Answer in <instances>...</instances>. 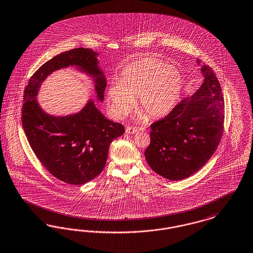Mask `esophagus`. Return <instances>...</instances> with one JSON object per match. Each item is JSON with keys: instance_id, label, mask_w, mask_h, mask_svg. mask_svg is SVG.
Wrapping results in <instances>:
<instances>
[{"instance_id": "obj_1", "label": "esophagus", "mask_w": 253, "mask_h": 253, "mask_svg": "<svg viewBox=\"0 0 253 253\" xmlns=\"http://www.w3.org/2000/svg\"><path fill=\"white\" fill-rule=\"evenodd\" d=\"M137 131H138V129H137L136 127H131V126H128V127L126 128V132H127V133H129V134H131V133H135Z\"/></svg>"}]
</instances>
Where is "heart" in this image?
Instances as JSON below:
<instances>
[{
  "mask_svg": "<svg viewBox=\"0 0 253 253\" xmlns=\"http://www.w3.org/2000/svg\"><path fill=\"white\" fill-rule=\"evenodd\" d=\"M182 89L180 71L153 57H143L128 65L120 83L106 90V100L116 119L126 117L137 97L138 108L147 117L156 119L171 111Z\"/></svg>",
  "mask_w": 253,
  "mask_h": 253,
  "instance_id": "1",
  "label": "heart"
}]
</instances>
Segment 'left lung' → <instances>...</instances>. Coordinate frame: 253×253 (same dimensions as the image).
<instances>
[{
    "label": "left lung",
    "instance_id": "obj_1",
    "mask_svg": "<svg viewBox=\"0 0 253 253\" xmlns=\"http://www.w3.org/2000/svg\"><path fill=\"white\" fill-rule=\"evenodd\" d=\"M201 71L204 79L192 96L151 125L145 158L153 171L170 181L186 179L201 169L221 140V87L211 68L203 65Z\"/></svg>",
    "mask_w": 253,
    "mask_h": 253
}]
</instances>
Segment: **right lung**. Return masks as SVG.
Wrapping results in <instances>:
<instances>
[{
	"label": "right lung",
	"mask_w": 253,
	"mask_h": 253,
	"mask_svg": "<svg viewBox=\"0 0 253 253\" xmlns=\"http://www.w3.org/2000/svg\"><path fill=\"white\" fill-rule=\"evenodd\" d=\"M98 56L84 48L62 52L34 73L23 95L21 122L32 150L52 176L73 185L89 182L102 171L109 146L124 133V127L106 119L91 99L77 113L53 116L44 111L38 95L49 75L74 67L90 77L97 100L103 101L106 78Z\"/></svg>",
	"instance_id": "right-lung-1"
}]
</instances>
